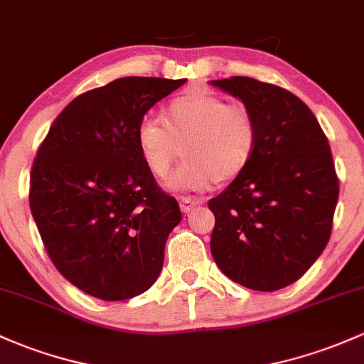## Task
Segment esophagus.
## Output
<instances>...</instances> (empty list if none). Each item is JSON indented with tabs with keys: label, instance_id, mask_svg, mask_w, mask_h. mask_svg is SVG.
<instances>
[{
	"label": "esophagus",
	"instance_id": "esophagus-1",
	"mask_svg": "<svg viewBox=\"0 0 364 364\" xmlns=\"http://www.w3.org/2000/svg\"><path fill=\"white\" fill-rule=\"evenodd\" d=\"M203 199H198V198H187V196H181V210L183 213H189L193 212L194 206L201 205Z\"/></svg>",
	"mask_w": 364,
	"mask_h": 364
}]
</instances>
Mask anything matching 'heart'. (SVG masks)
<instances>
[{"mask_svg": "<svg viewBox=\"0 0 364 364\" xmlns=\"http://www.w3.org/2000/svg\"><path fill=\"white\" fill-rule=\"evenodd\" d=\"M136 144L144 163L159 178L170 173L183 144L187 159L168 186L205 191L215 182H232L248 168L259 146V124L245 105L196 88L168 104L165 123L154 118L140 121Z\"/></svg>", "mask_w": 364, "mask_h": 364, "instance_id": "obj_1", "label": "heart"}]
</instances>
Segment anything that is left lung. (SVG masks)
I'll return each instance as SVG.
<instances>
[{"mask_svg": "<svg viewBox=\"0 0 364 364\" xmlns=\"http://www.w3.org/2000/svg\"><path fill=\"white\" fill-rule=\"evenodd\" d=\"M210 83L237 97L259 124L252 163L208 201L213 260L250 290H281L306 274L330 240L338 201L330 144L288 90L246 76Z\"/></svg>", "mask_w": 364, "mask_h": 364, "instance_id": "8db88e82", "label": "left lung"}]
</instances>
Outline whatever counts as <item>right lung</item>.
Masks as SVG:
<instances>
[{
    "mask_svg": "<svg viewBox=\"0 0 364 364\" xmlns=\"http://www.w3.org/2000/svg\"><path fill=\"white\" fill-rule=\"evenodd\" d=\"M186 80L128 76L73 100L38 149L29 205L46 253L69 283L100 300L154 284L182 220L144 163L136 128Z\"/></svg>",
    "mask_w": 364,
    "mask_h": 364,
    "instance_id": "obj_1",
    "label": "right lung"
}]
</instances>
